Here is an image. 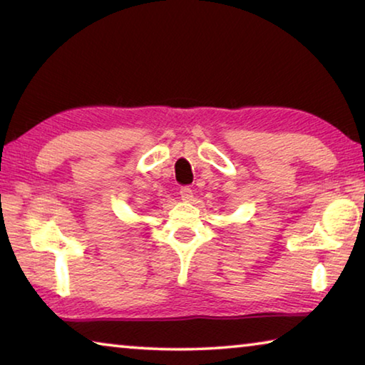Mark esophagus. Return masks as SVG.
<instances>
[{
    "instance_id": "34e87169",
    "label": "esophagus",
    "mask_w": 365,
    "mask_h": 365,
    "mask_svg": "<svg viewBox=\"0 0 365 365\" xmlns=\"http://www.w3.org/2000/svg\"><path fill=\"white\" fill-rule=\"evenodd\" d=\"M180 196H182L183 201H192V198H193V190L190 188V187H182V188H180Z\"/></svg>"
}]
</instances>
